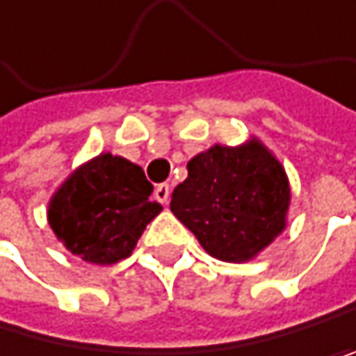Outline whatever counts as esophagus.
<instances>
[{
    "label": "esophagus",
    "mask_w": 356,
    "mask_h": 356,
    "mask_svg": "<svg viewBox=\"0 0 356 356\" xmlns=\"http://www.w3.org/2000/svg\"><path fill=\"white\" fill-rule=\"evenodd\" d=\"M169 193H171V187L167 185V182H163V185H156V189H154L156 200L161 202V204H167L169 202Z\"/></svg>",
    "instance_id": "esophagus-1"
}]
</instances>
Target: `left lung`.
Listing matches in <instances>:
<instances>
[{"instance_id": "1", "label": "left lung", "mask_w": 356, "mask_h": 356, "mask_svg": "<svg viewBox=\"0 0 356 356\" xmlns=\"http://www.w3.org/2000/svg\"><path fill=\"white\" fill-rule=\"evenodd\" d=\"M187 171L171 193V211L209 255L246 262L286 227L289 178L262 143L216 145L191 158Z\"/></svg>"}]
</instances>
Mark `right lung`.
I'll use <instances>...</instances> for the list:
<instances>
[{"mask_svg":"<svg viewBox=\"0 0 356 356\" xmlns=\"http://www.w3.org/2000/svg\"><path fill=\"white\" fill-rule=\"evenodd\" d=\"M145 171L120 156L101 154L79 167L48 209V222L67 251L83 262L114 264L131 255L145 227L161 213Z\"/></svg>","mask_w":356,"mask_h":356,"instance_id":"1","label":"right lung"}]
</instances>
